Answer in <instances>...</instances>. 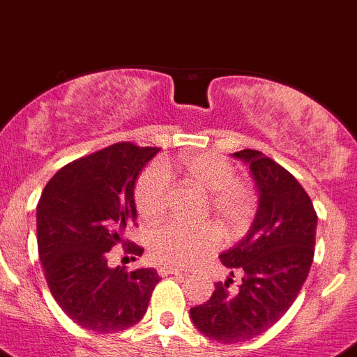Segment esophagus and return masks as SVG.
<instances>
[{
    "instance_id": "1",
    "label": "esophagus",
    "mask_w": 357,
    "mask_h": 357,
    "mask_svg": "<svg viewBox=\"0 0 357 357\" xmlns=\"http://www.w3.org/2000/svg\"><path fill=\"white\" fill-rule=\"evenodd\" d=\"M181 268L174 265H160L158 266V274L160 275H169V274H181Z\"/></svg>"
}]
</instances>
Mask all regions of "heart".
I'll return each mask as SVG.
<instances>
[{
    "instance_id": "heart-1",
    "label": "heart",
    "mask_w": 357,
    "mask_h": 357,
    "mask_svg": "<svg viewBox=\"0 0 357 357\" xmlns=\"http://www.w3.org/2000/svg\"><path fill=\"white\" fill-rule=\"evenodd\" d=\"M179 169L186 181L208 192L211 213L224 229L236 233L252 217L256 194L249 183L236 179V169L229 160L215 153H195L179 158ZM172 188L171 172L162 163H153L140 174L135 186L137 210L146 220L163 215ZM218 229L210 222L186 224L167 220L149 234V250L156 261L169 265H190L217 247Z\"/></svg>"
}]
</instances>
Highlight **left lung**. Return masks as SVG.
<instances>
[{
    "mask_svg": "<svg viewBox=\"0 0 357 357\" xmlns=\"http://www.w3.org/2000/svg\"><path fill=\"white\" fill-rule=\"evenodd\" d=\"M249 165L258 192V210L247 234L220 255V261L242 271L238 291L227 281L190 319L202 335L218 343L256 338L274 326L294 304L314 255L317 213L301 183L279 163L255 149L233 153Z\"/></svg>",
    "mask_w": 357,
    "mask_h": 357,
    "instance_id": "1",
    "label": "left lung"
}]
</instances>
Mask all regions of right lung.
Returning <instances> with one entry per match:
<instances>
[{"instance_id": "obj_1", "label": "right lung", "mask_w": 357, "mask_h": 357, "mask_svg": "<svg viewBox=\"0 0 357 357\" xmlns=\"http://www.w3.org/2000/svg\"><path fill=\"white\" fill-rule=\"evenodd\" d=\"M158 151L131 142L105 147L62 167L38 199V258L47 287L83 329L117 333L146 314L158 272L112 268L108 250L124 243L126 227L137 220L135 185ZM126 250L144 252L137 243Z\"/></svg>"}]
</instances>
